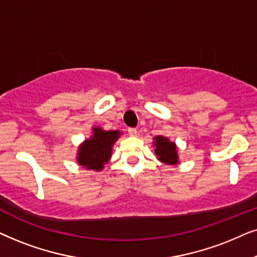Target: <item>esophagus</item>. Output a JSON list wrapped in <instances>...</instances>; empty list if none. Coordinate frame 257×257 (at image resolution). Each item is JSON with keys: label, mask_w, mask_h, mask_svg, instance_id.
<instances>
[{"label": "esophagus", "mask_w": 257, "mask_h": 257, "mask_svg": "<svg viewBox=\"0 0 257 257\" xmlns=\"http://www.w3.org/2000/svg\"><path fill=\"white\" fill-rule=\"evenodd\" d=\"M128 134L131 136H136V135H138V131H136L135 128H129L128 129Z\"/></svg>", "instance_id": "34e87169"}]
</instances>
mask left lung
Instances as JSON below:
<instances>
[{"mask_svg":"<svg viewBox=\"0 0 257 257\" xmlns=\"http://www.w3.org/2000/svg\"><path fill=\"white\" fill-rule=\"evenodd\" d=\"M155 154L159 157L161 162L167 164H176L177 163V152L175 143L170 142L168 139L163 136H156L155 138Z\"/></svg>","mask_w":257,"mask_h":257,"instance_id":"1","label":"left lung"}]
</instances>
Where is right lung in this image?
Wrapping results in <instances>:
<instances>
[{
	"label": "right lung",
	"instance_id": "obj_1",
	"mask_svg": "<svg viewBox=\"0 0 257 257\" xmlns=\"http://www.w3.org/2000/svg\"><path fill=\"white\" fill-rule=\"evenodd\" d=\"M118 136L119 132H104L101 128H94L93 138L80 147L78 163L87 169L101 170L110 159L111 147Z\"/></svg>",
	"mask_w": 257,
	"mask_h": 257
}]
</instances>
